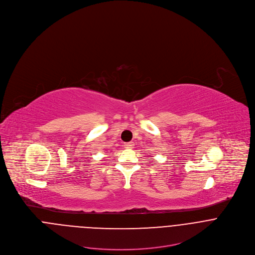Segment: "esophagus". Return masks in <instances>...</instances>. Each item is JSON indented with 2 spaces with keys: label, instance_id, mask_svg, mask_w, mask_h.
I'll return each mask as SVG.
<instances>
[{
  "label": "esophagus",
  "instance_id": "esophagus-1",
  "mask_svg": "<svg viewBox=\"0 0 255 255\" xmlns=\"http://www.w3.org/2000/svg\"><path fill=\"white\" fill-rule=\"evenodd\" d=\"M133 146H134L133 142H128V143L125 144V147L128 148V149H131V148H133Z\"/></svg>",
  "mask_w": 255,
  "mask_h": 255
}]
</instances>
